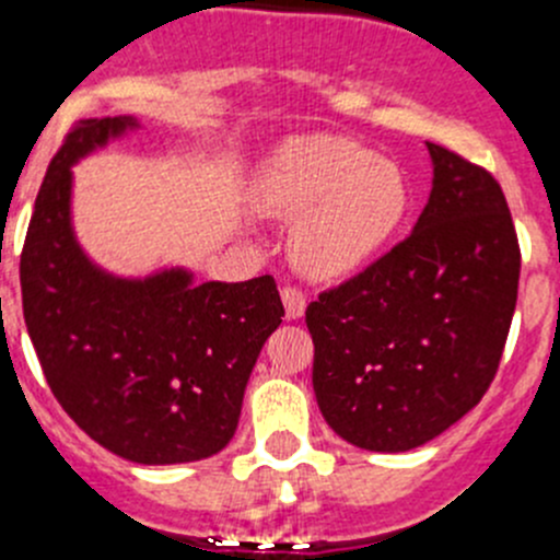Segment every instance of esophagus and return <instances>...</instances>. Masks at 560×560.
<instances>
[{"mask_svg": "<svg viewBox=\"0 0 560 560\" xmlns=\"http://www.w3.org/2000/svg\"><path fill=\"white\" fill-rule=\"evenodd\" d=\"M281 303H284L287 319H301L303 312H306V295L295 287H284L281 290Z\"/></svg>", "mask_w": 560, "mask_h": 560, "instance_id": "esophagus-1", "label": "esophagus"}]
</instances>
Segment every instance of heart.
Segmentation results:
<instances>
[{
    "instance_id": "heart-1",
    "label": "heart",
    "mask_w": 560,
    "mask_h": 560,
    "mask_svg": "<svg viewBox=\"0 0 560 560\" xmlns=\"http://www.w3.org/2000/svg\"><path fill=\"white\" fill-rule=\"evenodd\" d=\"M257 208L298 219L292 254L314 279L366 268L401 230L410 188L399 166L345 139L317 136L287 148L265 172Z\"/></svg>"
}]
</instances>
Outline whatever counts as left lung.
<instances>
[{
	"mask_svg": "<svg viewBox=\"0 0 560 560\" xmlns=\"http://www.w3.org/2000/svg\"><path fill=\"white\" fill-rule=\"evenodd\" d=\"M430 202L410 237L306 308L314 396L366 452L424 446L490 388L517 306L520 246L495 177L427 142Z\"/></svg>",
	"mask_w": 560,
	"mask_h": 560,
	"instance_id": "8db88e82",
	"label": "left lung"
}]
</instances>
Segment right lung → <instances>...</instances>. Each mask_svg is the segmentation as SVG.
I'll return each mask as SVG.
<instances>
[{"instance_id": "add662e5", "label": "right lung", "mask_w": 560, "mask_h": 560, "mask_svg": "<svg viewBox=\"0 0 560 560\" xmlns=\"http://www.w3.org/2000/svg\"><path fill=\"white\" fill-rule=\"evenodd\" d=\"M139 128L84 119L48 164L24 252L21 301L62 410L95 443L139 465L197 463L232 441L259 350L281 325L273 276L197 284L186 268L142 279L103 270L73 232V172Z\"/></svg>"}]
</instances>
